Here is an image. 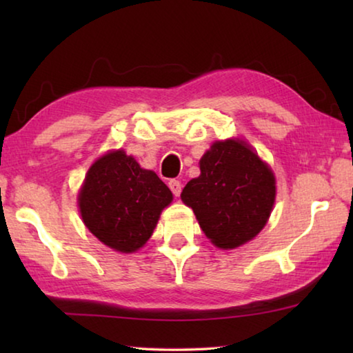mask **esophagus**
<instances>
[{
  "label": "esophagus",
  "mask_w": 353,
  "mask_h": 353,
  "mask_svg": "<svg viewBox=\"0 0 353 353\" xmlns=\"http://www.w3.org/2000/svg\"><path fill=\"white\" fill-rule=\"evenodd\" d=\"M168 187H170V190L172 191V194H174V196H179V194H181V191H182V183L179 182V181H176V179H171V181L168 182Z\"/></svg>",
  "instance_id": "esophagus-1"
}]
</instances>
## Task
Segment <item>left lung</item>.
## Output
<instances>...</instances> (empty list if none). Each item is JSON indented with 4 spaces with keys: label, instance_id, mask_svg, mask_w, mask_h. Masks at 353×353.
Listing matches in <instances>:
<instances>
[{
    "label": "left lung",
    "instance_id": "1",
    "mask_svg": "<svg viewBox=\"0 0 353 353\" xmlns=\"http://www.w3.org/2000/svg\"><path fill=\"white\" fill-rule=\"evenodd\" d=\"M181 198L214 246L234 249L265 227L276 181L244 141H216L201 159V176L185 185Z\"/></svg>",
    "mask_w": 353,
    "mask_h": 353
}]
</instances>
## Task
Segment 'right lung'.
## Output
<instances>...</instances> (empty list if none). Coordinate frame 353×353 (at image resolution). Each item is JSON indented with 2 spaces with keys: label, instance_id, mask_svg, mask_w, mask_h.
<instances>
[{
  "label": "right lung",
  "instance_id": "obj_1",
  "mask_svg": "<svg viewBox=\"0 0 353 353\" xmlns=\"http://www.w3.org/2000/svg\"><path fill=\"white\" fill-rule=\"evenodd\" d=\"M172 194L154 171L141 170L123 151L105 154L88 170L79 193L88 230L119 252H135L157 225Z\"/></svg>",
  "mask_w": 353,
  "mask_h": 353
}]
</instances>
